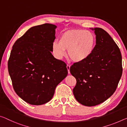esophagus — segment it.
<instances>
[{"instance_id": "1", "label": "esophagus", "mask_w": 127, "mask_h": 127, "mask_svg": "<svg viewBox=\"0 0 127 127\" xmlns=\"http://www.w3.org/2000/svg\"><path fill=\"white\" fill-rule=\"evenodd\" d=\"M70 67H71V66H70L69 65H68V64H67V69H68V74H70V71H69Z\"/></svg>"}]
</instances>
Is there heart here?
<instances>
[{
    "instance_id": "heart-1",
    "label": "heart",
    "mask_w": 127,
    "mask_h": 127,
    "mask_svg": "<svg viewBox=\"0 0 127 127\" xmlns=\"http://www.w3.org/2000/svg\"><path fill=\"white\" fill-rule=\"evenodd\" d=\"M96 45V38L92 32L74 29L64 32L59 41H55L51 46L52 52L58 59L68 55L74 63H81L88 60L93 53Z\"/></svg>"
}]
</instances>
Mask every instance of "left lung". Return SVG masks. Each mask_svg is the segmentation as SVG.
Segmentation results:
<instances>
[{
    "instance_id": "obj_1",
    "label": "left lung",
    "mask_w": 127,
    "mask_h": 127,
    "mask_svg": "<svg viewBox=\"0 0 127 127\" xmlns=\"http://www.w3.org/2000/svg\"><path fill=\"white\" fill-rule=\"evenodd\" d=\"M94 31L96 45L88 60L70 68L77 83L73 89L76 99L86 106L98 105L115 92L122 75V58L119 48L104 30Z\"/></svg>"
}]
</instances>
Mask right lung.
Here are the masks:
<instances>
[{
  "instance_id": "right-lung-1",
  "label": "right lung",
  "mask_w": 127,
  "mask_h": 127,
  "mask_svg": "<svg viewBox=\"0 0 127 127\" xmlns=\"http://www.w3.org/2000/svg\"><path fill=\"white\" fill-rule=\"evenodd\" d=\"M56 28L51 24L31 28L15 42L10 54L8 69L13 89L32 105L49 102L68 74L65 63L51 54Z\"/></svg>"
}]
</instances>
